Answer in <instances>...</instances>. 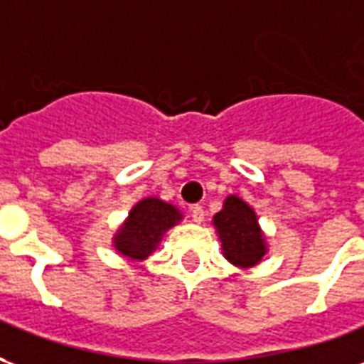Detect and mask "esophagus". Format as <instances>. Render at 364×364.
Masks as SVG:
<instances>
[{
    "mask_svg": "<svg viewBox=\"0 0 364 364\" xmlns=\"http://www.w3.org/2000/svg\"><path fill=\"white\" fill-rule=\"evenodd\" d=\"M191 216H193V220L200 224V222L205 220V208L200 205H193L191 206Z\"/></svg>",
    "mask_w": 364,
    "mask_h": 364,
    "instance_id": "esophagus-1",
    "label": "esophagus"
}]
</instances>
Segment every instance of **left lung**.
Returning a JSON list of instances; mask_svg holds the SVG:
<instances>
[{
    "label": "left lung",
    "mask_w": 364,
    "mask_h": 364,
    "mask_svg": "<svg viewBox=\"0 0 364 364\" xmlns=\"http://www.w3.org/2000/svg\"><path fill=\"white\" fill-rule=\"evenodd\" d=\"M224 255L237 267H252L265 255V242L261 236L257 216L240 197H228L224 208L214 216Z\"/></svg>",
    "instance_id": "obj_1"
}]
</instances>
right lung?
I'll return each mask as SVG.
<instances>
[{"label": "right lung", "instance_id": "add662e5", "mask_svg": "<svg viewBox=\"0 0 364 364\" xmlns=\"http://www.w3.org/2000/svg\"><path fill=\"white\" fill-rule=\"evenodd\" d=\"M181 218L173 205L159 198H144L132 208L124 226L114 237V247L132 259L148 257L161 240V234Z\"/></svg>", "mask_w": 364, "mask_h": 364}]
</instances>
